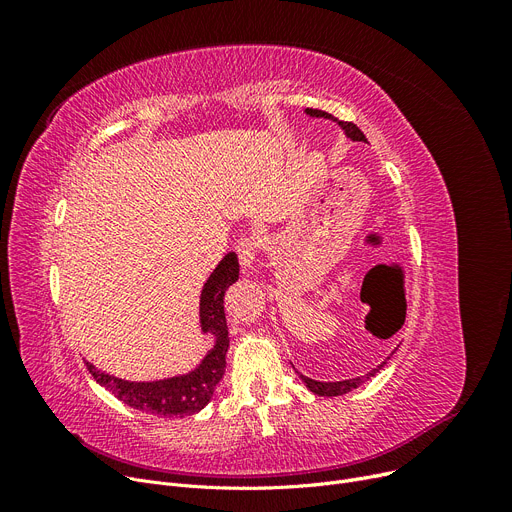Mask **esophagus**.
Listing matches in <instances>:
<instances>
[{"mask_svg": "<svg viewBox=\"0 0 512 512\" xmlns=\"http://www.w3.org/2000/svg\"><path fill=\"white\" fill-rule=\"evenodd\" d=\"M259 247H261L259 236H242V238L238 240L236 253H238V259H240V265L245 267V270H249V267H253Z\"/></svg>", "mask_w": 512, "mask_h": 512, "instance_id": "obj_1", "label": "esophagus"}]
</instances>
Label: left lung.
Listing matches in <instances>:
<instances>
[{"label":"left lung","mask_w":512,"mask_h":512,"mask_svg":"<svg viewBox=\"0 0 512 512\" xmlns=\"http://www.w3.org/2000/svg\"><path fill=\"white\" fill-rule=\"evenodd\" d=\"M307 116H311V118H326V120H334V122H338V126L344 130V134L351 141H361V143H367V139H365V134L359 130V126L357 124H353V122H340V120H336L332 114H328V112H321V110H309L307 107ZM390 359V357H388ZM386 359V361H388ZM386 361L382 363V365H378L375 369H371L369 373H365V375H361V378H353V380H342V382H317V380H311V378H307V375H303V373H299L301 375V380L305 382V386L313 392V394H317V396H342V394H346V392H351V390H355V388H359L361 384H365L369 378H373L375 373H378L384 365H386Z\"/></svg>","instance_id":"left-lung-1"}]
</instances>
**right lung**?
Instances as JSON below:
<instances>
[{
	"instance_id": "add662e5",
	"label": "right lung",
	"mask_w": 512,
	"mask_h": 512,
	"mask_svg": "<svg viewBox=\"0 0 512 512\" xmlns=\"http://www.w3.org/2000/svg\"><path fill=\"white\" fill-rule=\"evenodd\" d=\"M236 280L238 257L236 253H228L203 284L199 301L201 332L211 334L215 342L195 369L155 382H128L97 369L87 361V369L95 382L110 390L124 405L151 415L186 417L199 413L211 400L215 386L220 384L226 371L230 338L224 313V294Z\"/></svg>"
}]
</instances>
